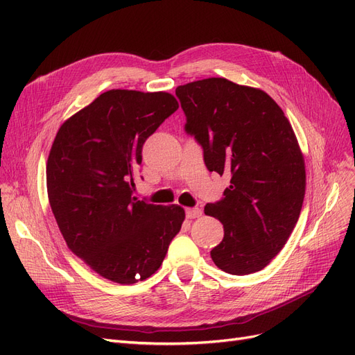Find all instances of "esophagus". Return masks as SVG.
<instances>
[{
  "label": "esophagus",
  "mask_w": 355,
  "mask_h": 355,
  "mask_svg": "<svg viewBox=\"0 0 355 355\" xmlns=\"http://www.w3.org/2000/svg\"><path fill=\"white\" fill-rule=\"evenodd\" d=\"M202 214V211H201V209H198V207H194V209H187V218L188 219H197V218H200Z\"/></svg>",
  "instance_id": "esophagus-1"
}]
</instances>
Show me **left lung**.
<instances>
[{
  "label": "left lung",
  "mask_w": 355,
  "mask_h": 355,
  "mask_svg": "<svg viewBox=\"0 0 355 355\" xmlns=\"http://www.w3.org/2000/svg\"><path fill=\"white\" fill-rule=\"evenodd\" d=\"M176 96L207 168L231 176L225 197L204 207L225 231L211 259L232 275L261 271L288 240L305 197V161L292 124L263 90L227 78L179 85Z\"/></svg>",
  "instance_id": "8db88e82"
}]
</instances>
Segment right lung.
I'll list each match as a JSON object with an SVG mask.
<instances>
[{"mask_svg": "<svg viewBox=\"0 0 355 355\" xmlns=\"http://www.w3.org/2000/svg\"><path fill=\"white\" fill-rule=\"evenodd\" d=\"M179 108L173 94L110 90L63 123L47 159V194L72 253L101 277L135 284L163 263L185 210L133 197L142 146Z\"/></svg>", "mask_w": 355, "mask_h": 355, "instance_id": "obj_1", "label": "right lung"}]
</instances>
